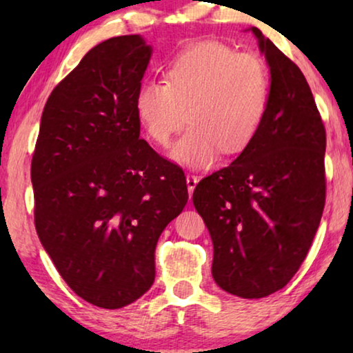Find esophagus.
<instances>
[{"mask_svg": "<svg viewBox=\"0 0 353 353\" xmlns=\"http://www.w3.org/2000/svg\"><path fill=\"white\" fill-rule=\"evenodd\" d=\"M197 181H199V178H197V175L188 173V175H186V185H188V191H190V196L192 194V191H194Z\"/></svg>", "mask_w": 353, "mask_h": 353, "instance_id": "1", "label": "esophagus"}]
</instances>
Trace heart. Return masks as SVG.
<instances>
[{
	"mask_svg": "<svg viewBox=\"0 0 353 353\" xmlns=\"http://www.w3.org/2000/svg\"><path fill=\"white\" fill-rule=\"evenodd\" d=\"M133 104L139 125L159 146H168L190 120L172 156L186 165L205 167L220 149L238 154L259 134L270 109L268 69L254 52L199 41L167 62L165 83L143 81Z\"/></svg>",
	"mask_w": 353,
	"mask_h": 353,
	"instance_id": "b5f03b06",
	"label": "heart"
}]
</instances>
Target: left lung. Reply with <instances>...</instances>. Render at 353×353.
<instances>
[{"instance_id": "obj_1", "label": "left lung", "mask_w": 353, "mask_h": 353, "mask_svg": "<svg viewBox=\"0 0 353 353\" xmlns=\"http://www.w3.org/2000/svg\"><path fill=\"white\" fill-rule=\"evenodd\" d=\"M272 74L270 109L254 141L197 183L192 202L214 243L223 291L260 299L291 281L326 199V130L301 69L252 27Z\"/></svg>"}]
</instances>
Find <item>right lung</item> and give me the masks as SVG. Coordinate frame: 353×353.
Wrapping results in <instances>:
<instances>
[{
	"mask_svg": "<svg viewBox=\"0 0 353 353\" xmlns=\"http://www.w3.org/2000/svg\"><path fill=\"white\" fill-rule=\"evenodd\" d=\"M149 59L139 35L91 48L48 98L32 157L38 238L101 308L152 286L159 236L188 202L185 172L139 138L133 101Z\"/></svg>",
	"mask_w": 353,
	"mask_h": 353,
	"instance_id": "right-lung-1",
	"label": "right lung"
}]
</instances>
